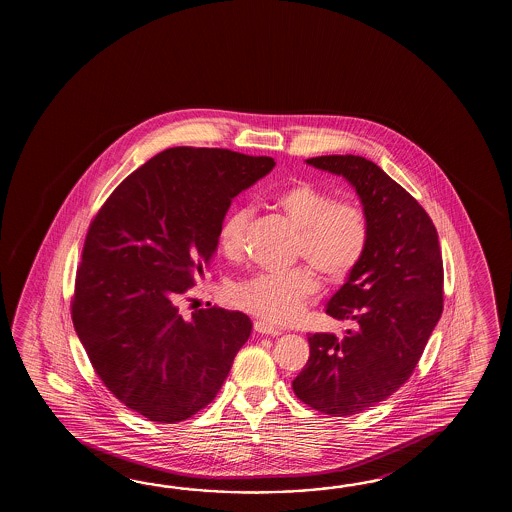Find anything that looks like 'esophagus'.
<instances>
[{
    "label": "esophagus",
    "mask_w": 512,
    "mask_h": 512,
    "mask_svg": "<svg viewBox=\"0 0 512 512\" xmlns=\"http://www.w3.org/2000/svg\"><path fill=\"white\" fill-rule=\"evenodd\" d=\"M254 331H258L261 335H272V337L282 335V329L271 326V324H267V322H263V320H256V322H254Z\"/></svg>",
    "instance_id": "34e87169"
}]
</instances>
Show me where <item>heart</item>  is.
Instances as JSON below:
<instances>
[{"label": "heart", "mask_w": 512, "mask_h": 512, "mask_svg": "<svg viewBox=\"0 0 512 512\" xmlns=\"http://www.w3.org/2000/svg\"><path fill=\"white\" fill-rule=\"evenodd\" d=\"M276 207L300 230L294 256L313 265L331 282L346 280L359 265L368 245V219L362 208L335 197L320 186L296 183L276 196ZM251 208H234L221 221L219 251L227 258L243 252ZM320 282L307 267L287 272H260L230 287L232 304L274 324L298 318L304 305L318 294Z\"/></svg>", "instance_id": "1"}]
</instances>
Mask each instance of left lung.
Wrapping results in <instances>:
<instances>
[{"instance_id": "8db88e82", "label": "left lung", "mask_w": 512, "mask_h": 512, "mask_svg": "<svg viewBox=\"0 0 512 512\" xmlns=\"http://www.w3.org/2000/svg\"><path fill=\"white\" fill-rule=\"evenodd\" d=\"M305 163L355 188L370 230L362 260L326 305L327 315L355 327L342 338H307L311 355L293 381L302 403L346 417L388 399L410 379L443 313V258L425 208L377 164L359 155Z\"/></svg>"}]
</instances>
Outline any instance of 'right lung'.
I'll return each instance as SVG.
<instances>
[{
    "label": "right lung",
    "instance_id": "right-lung-1",
    "mask_svg": "<svg viewBox=\"0 0 512 512\" xmlns=\"http://www.w3.org/2000/svg\"><path fill=\"white\" fill-rule=\"evenodd\" d=\"M274 164L221 148L164 150L115 188L87 230L75 331L109 392L150 421L172 425L205 408L251 337L240 311L185 318L177 302L218 251L232 199Z\"/></svg>",
    "mask_w": 512,
    "mask_h": 512
}]
</instances>
